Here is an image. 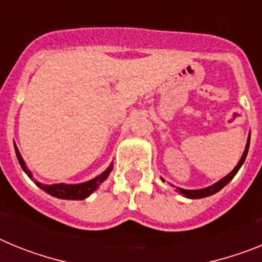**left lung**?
<instances>
[{
  "label": "left lung",
  "mask_w": 262,
  "mask_h": 262,
  "mask_svg": "<svg viewBox=\"0 0 262 262\" xmlns=\"http://www.w3.org/2000/svg\"><path fill=\"white\" fill-rule=\"evenodd\" d=\"M249 142H251V133H249L248 140H247V144H245V149H244V152H243V156H242V159H240L239 163H237V165L232 169V172L228 173L226 177H223L222 180H219L217 182H215V184L211 185V186L203 187V189H195V190H187V189L176 187L174 185H172V184L170 185H172L173 187H176V191H177L178 194H181V195L186 196V198H189V200H200V198H206V196H210V195H212V194L217 193V191L222 190V189H223V187L226 186V185L228 184V182H230L233 177H235L236 173L239 172V169L242 168V165L244 164L245 159H247V155H248ZM161 181H165V180H164V178H161Z\"/></svg>",
  "instance_id": "left-lung-1"
}]
</instances>
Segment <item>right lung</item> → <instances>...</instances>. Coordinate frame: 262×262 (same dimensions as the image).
<instances>
[{"mask_svg":"<svg viewBox=\"0 0 262 262\" xmlns=\"http://www.w3.org/2000/svg\"><path fill=\"white\" fill-rule=\"evenodd\" d=\"M14 149H15V155H17V159L19 161V165L22 166L23 172L26 173L30 178H31L32 181L35 182V185L38 187H40L41 190L46 191L47 194L52 196H56V198H60V200H72V201H82L86 200L88 196L90 195L92 193L98 189V186L105 181L106 178L108 177L110 172L113 170V163L106 168V170H103L101 174H98L97 177L92 178L89 181L81 182V184H52V185H47V184H41L39 182L38 180L34 178L32 176L31 170L27 168L26 163H25V160L23 157L20 156V152L18 149V147L14 143Z\"/></svg>","mask_w":262,"mask_h":262,"instance_id":"right-lung-1","label":"right lung"}]
</instances>
